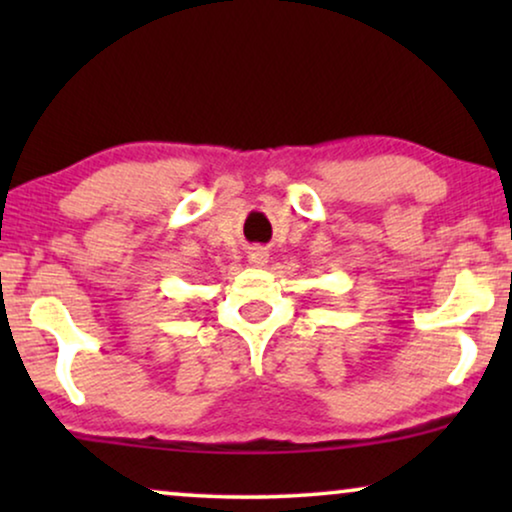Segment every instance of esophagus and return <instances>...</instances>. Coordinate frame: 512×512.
I'll return each instance as SVG.
<instances>
[{
  "instance_id": "1",
  "label": "esophagus",
  "mask_w": 512,
  "mask_h": 512,
  "mask_svg": "<svg viewBox=\"0 0 512 512\" xmlns=\"http://www.w3.org/2000/svg\"><path fill=\"white\" fill-rule=\"evenodd\" d=\"M268 258H270L268 249H263V247L249 249V263L254 265V268H263V265H268Z\"/></svg>"
}]
</instances>
